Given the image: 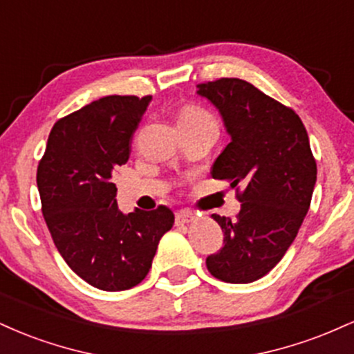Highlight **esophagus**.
<instances>
[{
	"instance_id": "obj_1",
	"label": "esophagus",
	"mask_w": 354,
	"mask_h": 354,
	"mask_svg": "<svg viewBox=\"0 0 354 354\" xmlns=\"http://www.w3.org/2000/svg\"><path fill=\"white\" fill-rule=\"evenodd\" d=\"M194 221H196V216L193 213H188V211H180V213H176V218H174L176 226H186Z\"/></svg>"
}]
</instances>
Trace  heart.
Listing matches in <instances>:
<instances>
[{"mask_svg": "<svg viewBox=\"0 0 354 354\" xmlns=\"http://www.w3.org/2000/svg\"><path fill=\"white\" fill-rule=\"evenodd\" d=\"M201 118H209L205 111L196 106H186L181 111L180 121H191V120H201Z\"/></svg>", "mask_w": 354, "mask_h": 354, "instance_id": "b5f03b06", "label": "heart"}]
</instances>
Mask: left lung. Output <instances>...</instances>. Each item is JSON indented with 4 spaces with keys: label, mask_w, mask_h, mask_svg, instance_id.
Here are the masks:
<instances>
[{
    "label": "left lung",
    "mask_w": 354,
    "mask_h": 354,
    "mask_svg": "<svg viewBox=\"0 0 354 354\" xmlns=\"http://www.w3.org/2000/svg\"><path fill=\"white\" fill-rule=\"evenodd\" d=\"M196 95L218 109L231 141L211 176L245 186L234 221L211 214L225 233V246L206 258L214 278L253 283L270 273L293 245L316 185V161L306 128L248 81L221 78L198 84Z\"/></svg>",
    "instance_id": "8db88e82"
}]
</instances>
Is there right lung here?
Segmentation results:
<instances>
[{"instance_id": "right-lung-1", "label": "right lung", "mask_w": 354, "mask_h": 354, "mask_svg": "<svg viewBox=\"0 0 354 354\" xmlns=\"http://www.w3.org/2000/svg\"><path fill=\"white\" fill-rule=\"evenodd\" d=\"M151 96H104L53 126L36 183L43 216L66 265L91 286L123 291L140 284L158 243L173 228L166 206L123 214L113 174Z\"/></svg>"}]
</instances>
